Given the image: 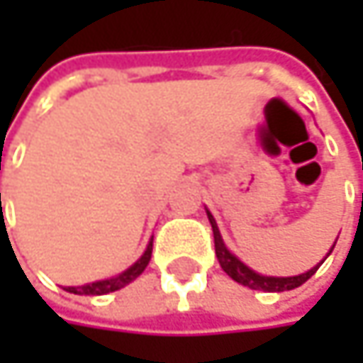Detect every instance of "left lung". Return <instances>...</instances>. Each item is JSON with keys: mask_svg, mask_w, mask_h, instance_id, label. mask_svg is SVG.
<instances>
[{"mask_svg": "<svg viewBox=\"0 0 363 363\" xmlns=\"http://www.w3.org/2000/svg\"><path fill=\"white\" fill-rule=\"evenodd\" d=\"M208 218H210V225H212V231H214V252H216V258H218L223 271H225L231 279H235L238 284L248 286V288H252V290H262V292H286V290H294V288L303 286V284L320 269V264L324 262V260H322V262H320L318 267H313L311 271H307V273H303V275H294V277H264V275H258V273H254L250 267H246L238 256H233V254L227 250V246L223 244L220 231H218V227H216V220H214V216H212L210 212H208ZM332 248H334V246H332ZM330 252H332V250H330Z\"/></svg>", "mask_w": 363, "mask_h": 363, "instance_id": "1", "label": "left lung"}]
</instances>
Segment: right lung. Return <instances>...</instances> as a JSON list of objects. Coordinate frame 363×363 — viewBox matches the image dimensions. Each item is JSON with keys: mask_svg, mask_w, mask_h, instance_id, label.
Returning <instances> with one entry per match:
<instances>
[{"mask_svg": "<svg viewBox=\"0 0 363 363\" xmlns=\"http://www.w3.org/2000/svg\"><path fill=\"white\" fill-rule=\"evenodd\" d=\"M151 252H153V240L149 242L145 254H143L130 269H125L121 275L111 277V279H103V281H94V284H86V286H77V288H67V290L73 292V294H86V296H103V294L115 292V290L128 286L130 281H134V279L145 271V267H147L149 260H151Z\"/></svg>", "mask_w": 363, "mask_h": 363, "instance_id": "right-lung-1", "label": "right lung"}]
</instances>
